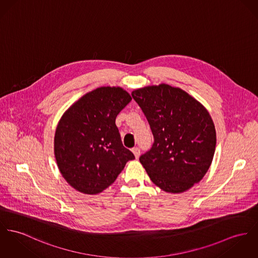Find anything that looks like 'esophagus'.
I'll use <instances>...</instances> for the list:
<instances>
[{
	"mask_svg": "<svg viewBox=\"0 0 258 258\" xmlns=\"http://www.w3.org/2000/svg\"><path fill=\"white\" fill-rule=\"evenodd\" d=\"M132 151H133V153L135 154V157L138 159L139 157V155H140V149H139V147H135V148H133L132 149Z\"/></svg>",
	"mask_w": 258,
	"mask_h": 258,
	"instance_id": "obj_1",
	"label": "esophagus"
}]
</instances>
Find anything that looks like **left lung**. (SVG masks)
Instances as JSON below:
<instances>
[{
    "mask_svg": "<svg viewBox=\"0 0 258 258\" xmlns=\"http://www.w3.org/2000/svg\"><path fill=\"white\" fill-rule=\"evenodd\" d=\"M150 124L154 143L139 161L152 182L169 194H181L208 171L216 131L207 109L179 87L166 83L132 92Z\"/></svg>",
    "mask_w": 258,
    "mask_h": 258,
    "instance_id": "8db88e82",
    "label": "left lung"
}]
</instances>
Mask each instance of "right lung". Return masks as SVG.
Listing matches in <instances>:
<instances>
[{"label":"right lung","mask_w":258,"mask_h":258,"mask_svg":"<svg viewBox=\"0 0 258 258\" xmlns=\"http://www.w3.org/2000/svg\"><path fill=\"white\" fill-rule=\"evenodd\" d=\"M132 101L119 86H102L71 105L59 119L54 153L59 173L76 190L98 195L109 187L134 154L123 147L116 118Z\"/></svg>","instance_id":"right-lung-1"}]
</instances>
